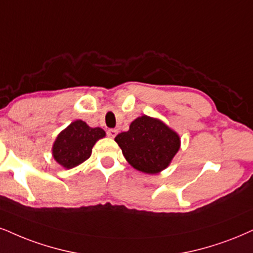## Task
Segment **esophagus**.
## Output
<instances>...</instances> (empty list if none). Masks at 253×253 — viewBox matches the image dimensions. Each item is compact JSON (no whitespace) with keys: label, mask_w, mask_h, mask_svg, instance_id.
Masks as SVG:
<instances>
[{"label":"esophagus","mask_w":253,"mask_h":253,"mask_svg":"<svg viewBox=\"0 0 253 253\" xmlns=\"http://www.w3.org/2000/svg\"><path fill=\"white\" fill-rule=\"evenodd\" d=\"M117 130L116 129H109L108 131H107V135L109 136V137H111V138H115V137H116V135H117Z\"/></svg>","instance_id":"34e87169"}]
</instances>
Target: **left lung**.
<instances>
[{
    "mask_svg": "<svg viewBox=\"0 0 253 253\" xmlns=\"http://www.w3.org/2000/svg\"><path fill=\"white\" fill-rule=\"evenodd\" d=\"M127 163L142 172L155 174L167 169L179 150L178 133L163 122L144 115L129 130L115 137Z\"/></svg>",
    "mask_w": 253,
    "mask_h": 253,
    "instance_id": "1",
    "label": "left lung"
}]
</instances>
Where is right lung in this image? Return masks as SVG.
<instances>
[{
	"instance_id": "add662e5",
	"label": "right lung",
	"mask_w": 253,
	"mask_h": 253,
	"mask_svg": "<svg viewBox=\"0 0 253 253\" xmlns=\"http://www.w3.org/2000/svg\"><path fill=\"white\" fill-rule=\"evenodd\" d=\"M104 136L101 127H90L85 122L77 120L58 133L52 145V156L65 169H73L88 160L92 146Z\"/></svg>"
}]
</instances>
